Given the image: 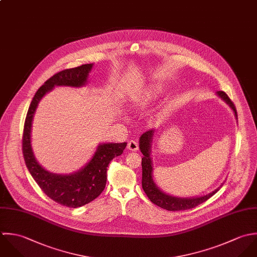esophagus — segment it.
Returning a JSON list of instances; mask_svg holds the SVG:
<instances>
[{"label": "esophagus", "instance_id": "34e87169", "mask_svg": "<svg viewBox=\"0 0 257 257\" xmlns=\"http://www.w3.org/2000/svg\"><path fill=\"white\" fill-rule=\"evenodd\" d=\"M127 148H128V150H130V151L136 152V151L138 150V148H139V145H138V143H137L135 140H130V141L128 142V144H127Z\"/></svg>", "mask_w": 257, "mask_h": 257}]
</instances>
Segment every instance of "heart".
Here are the masks:
<instances>
[{"mask_svg":"<svg viewBox=\"0 0 257 257\" xmlns=\"http://www.w3.org/2000/svg\"><path fill=\"white\" fill-rule=\"evenodd\" d=\"M161 88L159 86H151L150 88H148V90L146 91L143 99L144 100H151L156 98L160 93H161Z\"/></svg>","mask_w":257,"mask_h":257,"instance_id":"heart-1","label":"heart"}]
</instances>
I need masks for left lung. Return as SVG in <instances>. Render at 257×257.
<instances>
[{"label":"left lung","instance_id":"8db88e82","mask_svg":"<svg viewBox=\"0 0 257 257\" xmlns=\"http://www.w3.org/2000/svg\"><path fill=\"white\" fill-rule=\"evenodd\" d=\"M217 95L225 102L229 105V107L233 110L235 117H237L236 108L233 102L230 100V98L227 96V94L223 91H217ZM155 129L148 130L144 134L141 135L140 141H139V147L143 154L142 158V188L147 195V197L150 199V201L164 209L172 210V211H178V210H185L190 209L193 207H196L197 205L203 204L206 200H208L210 197H212L219 188L215 189L213 192L199 198H177L170 195L165 194L162 192L154 183L153 180V166H152V160H151V143L154 136Z\"/></svg>","mask_w":257,"mask_h":257}]
</instances>
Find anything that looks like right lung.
<instances>
[{
	"mask_svg": "<svg viewBox=\"0 0 257 257\" xmlns=\"http://www.w3.org/2000/svg\"><path fill=\"white\" fill-rule=\"evenodd\" d=\"M93 64L61 70L42 85L29 107L23 134V154L29 169L42 191L53 202L68 207H79L95 200L105 189L107 167L117 156L122 154L127 143H107L98 146L95 154L80 171L70 175H56L46 171L36 160L31 145V130L34 114L40 100L55 85L80 87L87 81Z\"/></svg>",
	"mask_w": 257,
	"mask_h": 257,
	"instance_id": "1",
	"label": "right lung"
}]
</instances>
